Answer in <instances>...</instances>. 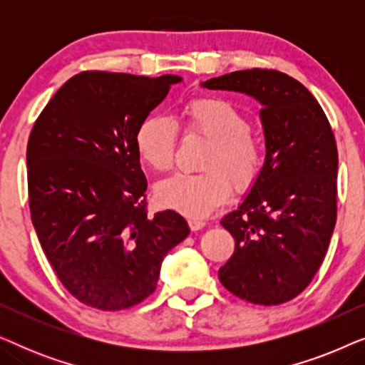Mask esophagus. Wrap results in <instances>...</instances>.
<instances>
[{
	"label": "esophagus",
	"instance_id": "obj_1",
	"mask_svg": "<svg viewBox=\"0 0 365 365\" xmlns=\"http://www.w3.org/2000/svg\"><path fill=\"white\" fill-rule=\"evenodd\" d=\"M187 222H189V227H191V231H199V229H202L204 226H206V222L199 217H189Z\"/></svg>",
	"mask_w": 365,
	"mask_h": 365
}]
</instances>
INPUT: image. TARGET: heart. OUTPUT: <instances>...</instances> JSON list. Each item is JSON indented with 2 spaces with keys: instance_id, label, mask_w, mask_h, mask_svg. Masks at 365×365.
Here are the masks:
<instances>
[{
  "instance_id": "heart-1",
  "label": "heart",
  "mask_w": 365,
  "mask_h": 365,
  "mask_svg": "<svg viewBox=\"0 0 365 365\" xmlns=\"http://www.w3.org/2000/svg\"><path fill=\"white\" fill-rule=\"evenodd\" d=\"M181 121L189 136L211 141L201 164L204 173L173 174L158 184L156 196L163 206L184 216L206 217L227 201L232 186L246 191L256 182L264 164V146L249 129L241 109L224 98L191 99L181 109ZM134 144L143 163L156 171H168L176 154V124L151 114L139 123Z\"/></svg>"
}]
</instances>
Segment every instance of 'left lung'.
Returning <instances> with one entry per match:
<instances>
[{"instance_id": "8db88e82", "label": "left lung", "mask_w": 365, "mask_h": 365, "mask_svg": "<svg viewBox=\"0 0 365 365\" xmlns=\"http://www.w3.org/2000/svg\"><path fill=\"white\" fill-rule=\"evenodd\" d=\"M261 103L266 161L236 211L221 219L236 241L219 281L234 296L277 306L321 267L337 217V146L317 99L276 69H244L202 83Z\"/></svg>"}]
</instances>
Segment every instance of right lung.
Instances as JSON below:
<instances>
[{"label": "right lung", "instance_id": "1", "mask_svg": "<svg viewBox=\"0 0 365 365\" xmlns=\"http://www.w3.org/2000/svg\"><path fill=\"white\" fill-rule=\"evenodd\" d=\"M181 78L83 71L39 114L28 139L31 221L68 292L101 311L143 302L189 234L176 211L148 216L134 136Z\"/></svg>", "mask_w": 365, "mask_h": 365}]
</instances>
